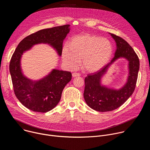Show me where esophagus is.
<instances>
[{
    "label": "esophagus",
    "mask_w": 150,
    "mask_h": 150,
    "mask_svg": "<svg viewBox=\"0 0 150 150\" xmlns=\"http://www.w3.org/2000/svg\"><path fill=\"white\" fill-rule=\"evenodd\" d=\"M81 76V75L79 73H77V72L72 73V76L73 77H76V76Z\"/></svg>",
    "instance_id": "obj_1"
}]
</instances>
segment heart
Returning <instances> with one entry per match:
<instances>
[{
	"mask_svg": "<svg viewBox=\"0 0 150 150\" xmlns=\"http://www.w3.org/2000/svg\"><path fill=\"white\" fill-rule=\"evenodd\" d=\"M112 53L113 46L110 40L85 34L73 37L69 45L63 46L62 58L69 69H76L82 59V65L85 71L96 72L109 62Z\"/></svg>",
	"mask_w": 150,
	"mask_h": 150,
	"instance_id": "b5f03b06",
	"label": "heart"
}]
</instances>
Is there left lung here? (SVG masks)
Here are the masks:
<instances>
[{
    "label": "left lung",
    "mask_w": 150,
    "mask_h": 150,
    "mask_svg": "<svg viewBox=\"0 0 150 150\" xmlns=\"http://www.w3.org/2000/svg\"><path fill=\"white\" fill-rule=\"evenodd\" d=\"M109 34L116 44L114 57L101 69L88 75L85 78V101L90 108L100 112L117 109L132 96L136 86L139 69V60L132 47L122 38ZM122 58L128 62V74L125 84L119 89L103 85L102 78L112 64Z\"/></svg>",
    "instance_id": "1"
}]
</instances>
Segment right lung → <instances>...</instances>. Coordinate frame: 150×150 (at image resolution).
<instances>
[{"mask_svg":"<svg viewBox=\"0 0 150 150\" xmlns=\"http://www.w3.org/2000/svg\"><path fill=\"white\" fill-rule=\"evenodd\" d=\"M70 31V25L44 29L33 33L21 41L16 48L9 65L15 94L27 109L37 112L50 111L59 103L66 85L71 80L70 72L53 69L39 80H32L23 74L21 58L24 53L38 44H47L59 56L63 40Z\"/></svg>","mask_w":150,"mask_h":150,"instance_id":"right-lung-1","label":"right lung"}]
</instances>
